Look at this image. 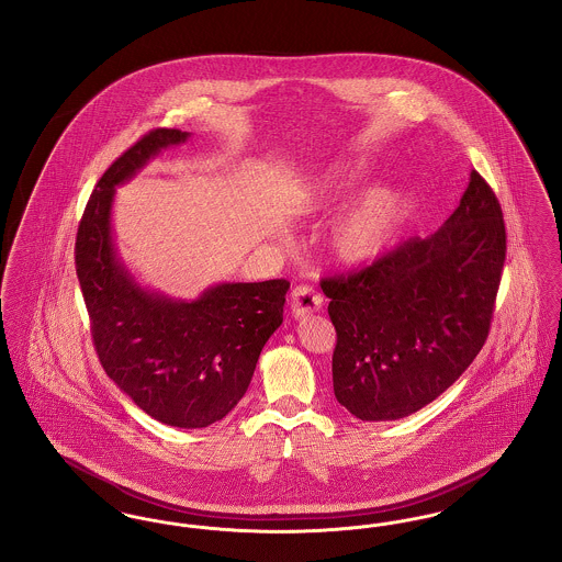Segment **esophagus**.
<instances>
[{"instance_id": "1", "label": "esophagus", "mask_w": 562, "mask_h": 562, "mask_svg": "<svg viewBox=\"0 0 562 562\" xmlns=\"http://www.w3.org/2000/svg\"><path fill=\"white\" fill-rule=\"evenodd\" d=\"M322 294L307 286V284H299L291 294V312L294 318H305L314 312H321Z\"/></svg>"}]
</instances>
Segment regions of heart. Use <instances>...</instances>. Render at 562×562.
Listing matches in <instances>:
<instances>
[{
    "mask_svg": "<svg viewBox=\"0 0 562 562\" xmlns=\"http://www.w3.org/2000/svg\"><path fill=\"white\" fill-rule=\"evenodd\" d=\"M360 177L362 170H346L324 177L321 183L312 186L307 191V206L322 209L335 202L341 193L353 188ZM396 214L398 195L392 189H371L335 223L328 240L333 255L348 266L373 261L392 234Z\"/></svg>",
    "mask_w": 562,
    "mask_h": 562,
    "instance_id": "heart-1",
    "label": "heart"
}]
</instances>
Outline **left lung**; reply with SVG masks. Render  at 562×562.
Instances as JSON below:
<instances>
[{"mask_svg": "<svg viewBox=\"0 0 562 562\" xmlns=\"http://www.w3.org/2000/svg\"><path fill=\"white\" fill-rule=\"evenodd\" d=\"M506 263L499 200L476 170L447 223L371 266L322 278L337 330L335 398L362 422L436 401L479 356Z\"/></svg>", "mask_w": 562, "mask_h": 562, "instance_id": "1", "label": "left lung"}]
</instances>
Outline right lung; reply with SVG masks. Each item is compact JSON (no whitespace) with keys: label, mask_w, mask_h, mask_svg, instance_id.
I'll return each mask as SVG.
<instances>
[{"label":"right lung","mask_w":562,"mask_h":562,"mask_svg":"<svg viewBox=\"0 0 562 562\" xmlns=\"http://www.w3.org/2000/svg\"><path fill=\"white\" fill-rule=\"evenodd\" d=\"M188 136L156 128L109 166L81 214L76 271L105 373L149 417L191 429L223 419L246 394L291 282H225L188 303L140 289L122 266L111 236L115 188Z\"/></svg>","instance_id":"obj_1"}]
</instances>
